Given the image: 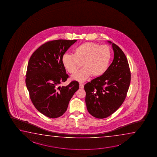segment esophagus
<instances>
[{"label":"esophagus","mask_w":157,"mask_h":157,"mask_svg":"<svg viewBox=\"0 0 157 157\" xmlns=\"http://www.w3.org/2000/svg\"><path fill=\"white\" fill-rule=\"evenodd\" d=\"M84 87V84L83 83H80V88L82 89Z\"/></svg>","instance_id":"1"}]
</instances>
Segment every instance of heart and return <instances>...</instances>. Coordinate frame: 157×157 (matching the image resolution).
<instances>
[{
    "label": "heart",
    "mask_w": 157,
    "mask_h": 157,
    "mask_svg": "<svg viewBox=\"0 0 157 157\" xmlns=\"http://www.w3.org/2000/svg\"><path fill=\"white\" fill-rule=\"evenodd\" d=\"M74 52V55L65 54L62 58V63L70 74H75L82 64L85 67L72 76L73 80L83 82L91 75L101 76L108 69L112 54L108 45L84 43L75 48Z\"/></svg>",
    "instance_id": "heart-1"
}]
</instances>
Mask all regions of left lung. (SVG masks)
Masks as SVG:
<instances>
[{
    "instance_id": "1",
    "label": "left lung",
    "mask_w": 157,
    "mask_h": 157,
    "mask_svg": "<svg viewBox=\"0 0 157 157\" xmlns=\"http://www.w3.org/2000/svg\"><path fill=\"white\" fill-rule=\"evenodd\" d=\"M112 44L114 58L106 71L84 86L88 112L94 117H108L125 101L130 84L131 72L128 59L117 44Z\"/></svg>"
}]
</instances>
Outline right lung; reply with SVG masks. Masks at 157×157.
<instances>
[{
    "mask_svg": "<svg viewBox=\"0 0 157 157\" xmlns=\"http://www.w3.org/2000/svg\"><path fill=\"white\" fill-rule=\"evenodd\" d=\"M76 41H49L35 51L28 63L25 81L29 97L35 108L47 117L56 118L64 114L79 88L76 81L58 87L69 77L62 63L63 56Z\"/></svg>",
    "mask_w": 157,
    "mask_h": 157,
    "instance_id": "right-lung-1",
    "label": "right lung"
}]
</instances>
